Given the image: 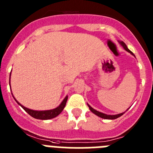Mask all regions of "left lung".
Returning <instances> with one entry per match:
<instances>
[{
	"label": "left lung",
	"mask_w": 153,
	"mask_h": 153,
	"mask_svg": "<svg viewBox=\"0 0 153 153\" xmlns=\"http://www.w3.org/2000/svg\"><path fill=\"white\" fill-rule=\"evenodd\" d=\"M119 42H120V44L121 46H123V49H124L125 50H126L128 52V53H130V54L133 55V56H134V54H133V53H132V52L130 50V49H128L127 46H126V45L124 43V42H123V41H119ZM88 106L89 109H90V111H91L92 113H94V114H95V115H97V116L100 117L104 118V119H107V120L117 119V118H118V117H120L122 116V115H123V114L125 113V112H123V113H121V114H115V115H107V114H103V113L99 112V111H96V110H94V108H92V107H91V106L89 105L88 104ZM128 109H129V108H128ZM127 110H126V111H127Z\"/></svg>",
	"instance_id": "left-lung-1"
}]
</instances>
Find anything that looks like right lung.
I'll use <instances>...</instances> for the list:
<instances>
[{
	"mask_svg": "<svg viewBox=\"0 0 153 153\" xmlns=\"http://www.w3.org/2000/svg\"><path fill=\"white\" fill-rule=\"evenodd\" d=\"M9 81L10 84V82ZM14 100H16V102L19 104V105L23 107V109L29 114L31 117L36 118V119H39V120H49V119H53V118L57 117L62 111H63V109L65 107V104H66L67 100H68V96L65 97L64 100H62V102L60 104V105L59 107H57L56 108L53 110H48V111H33V110H30L29 108H27V107H23L22 104H20V103L17 101V100L15 99V97H13Z\"/></svg>",
	"mask_w": 153,
	"mask_h": 153,
	"instance_id": "1",
	"label": "right lung"
}]
</instances>
